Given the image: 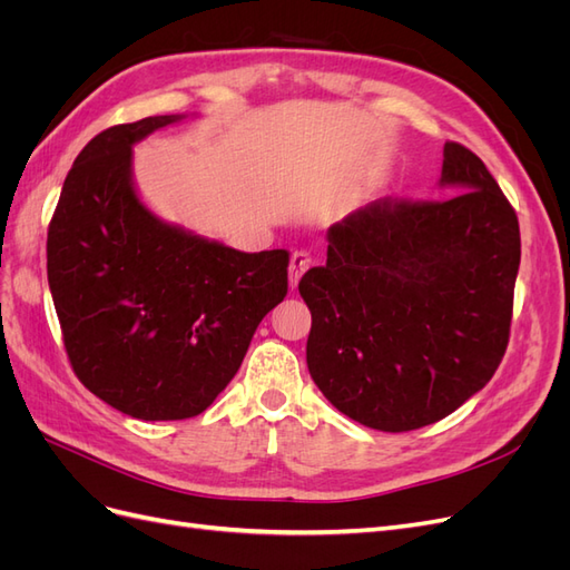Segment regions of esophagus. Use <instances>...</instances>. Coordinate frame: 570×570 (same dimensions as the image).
<instances>
[{"instance_id": "esophagus-1", "label": "esophagus", "mask_w": 570, "mask_h": 570, "mask_svg": "<svg viewBox=\"0 0 570 570\" xmlns=\"http://www.w3.org/2000/svg\"><path fill=\"white\" fill-rule=\"evenodd\" d=\"M308 264H312V258H308L306 252H295V254L289 256V287H292V289H295V287L299 285L302 275H304V271L308 268Z\"/></svg>"}]
</instances>
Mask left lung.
Here are the masks:
<instances>
[{"mask_svg": "<svg viewBox=\"0 0 570 570\" xmlns=\"http://www.w3.org/2000/svg\"><path fill=\"white\" fill-rule=\"evenodd\" d=\"M444 202H373L327 233L299 281L306 364L344 416L404 433L490 383L509 342L519 218L471 149L446 142Z\"/></svg>", "mask_w": 570, "mask_h": 570, "instance_id": "obj_1", "label": "left lung"}]
</instances>
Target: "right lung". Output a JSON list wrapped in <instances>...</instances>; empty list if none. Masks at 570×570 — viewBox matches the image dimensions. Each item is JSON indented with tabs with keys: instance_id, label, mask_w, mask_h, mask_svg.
Segmentation results:
<instances>
[{
	"instance_id": "right-lung-1",
	"label": "right lung",
	"mask_w": 570,
	"mask_h": 570,
	"mask_svg": "<svg viewBox=\"0 0 570 570\" xmlns=\"http://www.w3.org/2000/svg\"><path fill=\"white\" fill-rule=\"evenodd\" d=\"M185 114L82 147L47 233V281L80 383L140 421H183L233 381L287 295L285 249L247 254L168 223L137 193L132 147Z\"/></svg>"
}]
</instances>
